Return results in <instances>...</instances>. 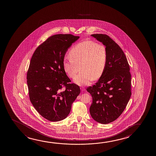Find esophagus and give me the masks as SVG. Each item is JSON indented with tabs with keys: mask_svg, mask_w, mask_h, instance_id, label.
Masks as SVG:
<instances>
[{
	"mask_svg": "<svg viewBox=\"0 0 156 156\" xmlns=\"http://www.w3.org/2000/svg\"><path fill=\"white\" fill-rule=\"evenodd\" d=\"M81 90L82 92H83V91H85V88L84 87H82L81 88Z\"/></svg>",
	"mask_w": 156,
	"mask_h": 156,
	"instance_id": "1",
	"label": "esophagus"
}]
</instances>
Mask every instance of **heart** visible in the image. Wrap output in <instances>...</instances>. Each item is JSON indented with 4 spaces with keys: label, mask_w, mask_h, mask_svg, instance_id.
<instances>
[{
    "label": "heart",
    "mask_w": 156,
    "mask_h": 156,
    "mask_svg": "<svg viewBox=\"0 0 156 156\" xmlns=\"http://www.w3.org/2000/svg\"><path fill=\"white\" fill-rule=\"evenodd\" d=\"M69 55L70 58L63 61V69L69 77L73 78L81 66L83 73L74 79L79 85H88L93 79H99L106 69L107 48L94 41L87 40L77 44L71 49Z\"/></svg>",
    "instance_id": "heart-1"
}]
</instances>
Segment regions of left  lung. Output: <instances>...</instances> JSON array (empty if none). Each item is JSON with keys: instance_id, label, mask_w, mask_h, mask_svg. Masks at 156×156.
<instances>
[{"instance_id": "8db88e82", "label": "left lung", "mask_w": 156, "mask_h": 156, "mask_svg": "<svg viewBox=\"0 0 156 156\" xmlns=\"http://www.w3.org/2000/svg\"><path fill=\"white\" fill-rule=\"evenodd\" d=\"M91 36L105 46L108 61L98 81L87 88L93 98L90 114L96 122L109 124L122 115L130 99V68L124 51L110 37L105 34Z\"/></svg>"}]
</instances>
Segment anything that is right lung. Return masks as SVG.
<instances>
[{
  "label": "right lung",
  "mask_w": 156,
  "mask_h": 156,
  "mask_svg": "<svg viewBox=\"0 0 156 156\" xmlns=\"http://www.w3.org/2000/svg\"><path fill=\"white\" fill-rule=\"evenodd\" d=\"M79 38L71 34L49 37L37 48L30 61L27 75L30 100L38 112L49 121L67 117L80 93L79 86L70 83L63 66L66 51Z\"/></svg>",
  "instance_id": "right-lung-1"
}]
</instances>
